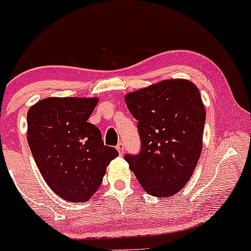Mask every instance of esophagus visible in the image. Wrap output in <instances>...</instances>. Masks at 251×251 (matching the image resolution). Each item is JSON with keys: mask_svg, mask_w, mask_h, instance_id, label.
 Listing matches in <instances>:
<instances>
[{"mask_svg": "<svg viewBox=\"0 0 251 251\" xmlns=\"http://www.w3.org/2000/svg\"><path fill=\"white\" fill-rule=\"evenodd\" d=\"M116 149H118V151L120 155H123V154L125 153V147H124L123 142H119V143L116 144Z\"/></svg>", "mask_w": 251, "mask_h": 251, "instance_id": "obj_1", "label": "esophagus"}]
</instances>
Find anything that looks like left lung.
<instances>
[{
	"mask_svg": "<svg viewBox=\"0 0 251 251\" xmlns=\"http://www.w3.org/2000/svg\"><path fill=\"white\" fill-rule=\"evenodd\" d=\"M126 105L138 121V154L125 160L144 191L166 198L186 186L199 160L205 108L197 86L165 80L128 93Z\"/></svg>",
	"mask_w": 251,
	"mask_h": 251,
	"instance_id": "8db88e82",
	"label": "left lung"
}]
</instances>
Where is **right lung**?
<instances>
[{"instance_id":"obj_1","label":"right lung","mask_w":251,"mask_h":251,"mask_svg":"<svg viewBox=\"0 0 251 251\" xmlns=\"http://www.w3.org/2000/svg\"><path fill=\"white\" fill-rule=\"evenodd\" d=\"M97 98H46L27 111V143L42 177L68 201H86L119 155L88 123Z\"/></svg>"}]
</instances>
